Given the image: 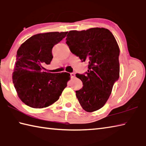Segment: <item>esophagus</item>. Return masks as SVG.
<instances>
[{
	"label": "esophagus",
	"mask_w": 146,
	"mask_h": 146,
	"mask_svg": "<svg viewBox=\"0 0 146 146\" xmlns=\"http://www.w3.org/2000/svg\"><path fill=\"white\" fill-rule=\"evenodd\" d=\"M70 76H71V77H72V78H73V77H75V73H74V72L70 73Z\"/></svg>",
	"instance_id": "1"
}]
</instances>
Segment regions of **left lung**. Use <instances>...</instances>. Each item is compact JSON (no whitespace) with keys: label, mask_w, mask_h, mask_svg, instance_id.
Here are the masks:
<instances>
[{"label":"left lung","mask_w":146,"mask_h":146,"mask_svg":"<svg viewBox=\"0 0 146 146\" xmlns=\"http://www.w3.org/2000/svg\"><path fill=\"white\" fill-rule=\"evenodd\" d=\"M66 41L73 54L82 62H88L87 72L76 74L83 84L76 91V96L85 111H96L105 105L119 78L120 49L117 41L108 29L103 28L70 31Z\"/></svg>","instance_id":"1"}]
</instances>
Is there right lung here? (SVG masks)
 I'll list each match as a JSON object with an SVG mask.
<instances>
[{"label": "right lung", "mask_w": 146, "mask_h": 146, "mask_svg": "<svg viewBox=\"0 0 146 146\" xmlns=\"http://www.w3.org/2000/svg\"><path fill=\"white\" fill-rule=\"evenodd\" d=\"M67 32H50L32 36L17 52L13 74L14 88L26 105L42 108L58 100L70 79L67 72H44V65L51 62L52 48Z\"/></svg>", "instance_id": "obj_1"}]
</instances>
